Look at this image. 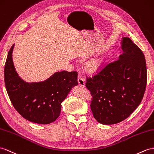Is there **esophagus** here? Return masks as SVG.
<instances>
[{
	"label": "esophagus",
	"instance_id": "34e87169",
	"mask_svg": "<svg viewBox=\"0 0 154 154\" xmlns=\"http://www.w3.org/2000/svg\"><path fill=\"white\" fill-rule=\"evenodd\" d=\"M78 84H79L80 86H82V87H85V82L84 80L82 77H80V76L78 77Z\"/></svg>",
	"mask_w": 154,
	"mask_h": 154
}]
</instances>
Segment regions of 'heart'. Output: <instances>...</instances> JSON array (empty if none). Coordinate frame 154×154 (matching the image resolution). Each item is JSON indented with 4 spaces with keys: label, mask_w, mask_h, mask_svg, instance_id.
<instances>
[{
    "label": "heart",
    "mask_w": 154,
    "mask_h": 154,
    "mask_svg": "<svg viewBox=\"0 0 154 154\" xmlns=\"http://www.w3.org/2000/svg\"><path fill=\"white\" fill-rule=\"evenodd\" d=\"M103 63L104 59L102 56L97 55L86 61L85 69L89 73H95L100 69Z\"/></svg>",
    "instance_id": "1"
}]
</instances>
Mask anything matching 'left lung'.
<instances>
[{
  "instance_id": "left-lung-1",
  "label": "left lung",
  "mask_w": 154,
  "mask_h": 154,
  "mask_svg": "<svg viewBox=\"0 0 154 154\" xmlns=\"http://www.w3.org/2000/svg\"><path fill=\"white\" fill-rule=\"evenodd\" d=\"M121 48L123 53L117 61L86 82L93 97L90 107L93 117L103 125L128 118L144 95L147 70L143 52L128 37L122 38Z\"/></svg>"
}]
</instances>
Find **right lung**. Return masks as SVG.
<instances>
[{
  "label": "right lung",
  "instance_id": "add662e5",
  "mask_svg": "<svg viewBox=\"0 0 154 154\" xmlns=\"http://www.w3.org/2000/svg\"><path fill=\"white\" fill-rule=\"evenodd\" d=\"M14 46L9 50L5 66V86L11 102L19 114L30 122L39 124L54 122L61 114L62 102L78 85L77 72L64 70L42 82H25L15 69Z\"/></svg>",
  "mask_w": 154,
  "mask_h": 154
}]
</instances>
